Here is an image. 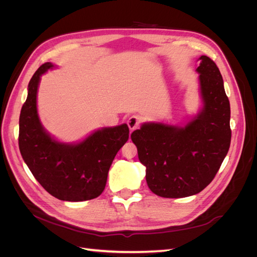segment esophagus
Here are the masks:
<instances>
[{"label": "esophagus", "instance_id": "34e87169", "mask_svg": "<svg viewBox=\"0 0 257 257\" xmlns=\"http://www.w3.org/2000/svg\"><path fill=\"white\" fill-rule=\"evenodd\" d=\"M141 122H142V119L139 118L138 115H131L130 118L127 119V125H128V127H130V130L131 131H134V130H136L139 125H141Z\"/></svg>", "mask_w": 257, "mask_h": 257}]
</instances>
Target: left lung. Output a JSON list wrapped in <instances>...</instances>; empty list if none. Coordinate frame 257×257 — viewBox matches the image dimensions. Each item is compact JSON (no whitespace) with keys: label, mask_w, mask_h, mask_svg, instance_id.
Listing matches in <instances>:
<instances>
[{"label":"left lung","mask_w":257,"mask_h":257,"mask_svg":"<svg viewBox=\"0 0 257 257\" xmlns=\"http://www.w3.org/2000/svg\"><path fill=\"white\" fill-rule=\"evenodd\" d=\"M203 108L184 126L144 123L131 135L146 166L149 189L166 198L195 195L213 180L230 146V106L222 75L207 56L199 58Z\"/></svg>","instance_id":"left-lung-1"}]
</instances>
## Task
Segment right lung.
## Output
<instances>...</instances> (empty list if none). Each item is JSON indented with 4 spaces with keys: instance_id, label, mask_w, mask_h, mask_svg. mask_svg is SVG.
Wrapping results in <instances>:
<instances>
[{
    "instance_id": "obj_1",
    "label": "right lung",
    "mask_w": 257,
    "mask_h": 257,
    "mask_svg": "<svg viewBox=\"0 0 257 257\" xmlns=\"http://www.w3.org/2000/svg\"><path fill=\"white\" fill-rule=\"evenodd\" d=\"M43 64L31 78L19 118V149L23 161L43 188L60 200L83 201L103 193L115 154L127 142V124L104 127L82 142L63 144L43 127L37 113L41 76L52 68Z\"/></svg>"
}]
</instances>
